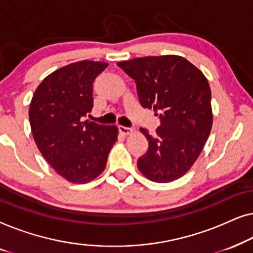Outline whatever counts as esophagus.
I'll return each instance as SVG.
<instances>
[{
  "label": "esophagus",
  "mask_w": 253,
  "mask_h": 253,
  "mask_svg": "<svg viewBox=\"0 0 253 253\" xmlns=\"http://www.w3.org/2000/svg\"><path fill=\"white\" fill-rule=\"evenodd\" d=\"M119 130H120L121 133L126 134V136H127V134H131L133 132V130L131 129V127H126V126H119Z\"/></svg>",
  "instance_id": "34e87169"
}]
</instances>
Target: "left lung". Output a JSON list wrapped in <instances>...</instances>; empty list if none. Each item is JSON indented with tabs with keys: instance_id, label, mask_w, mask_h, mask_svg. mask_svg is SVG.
<instances>
[{
	"instance_id": "obj_1",
	"label": "left lung",
	"mask_w": 253,
	"mask_h": 253,
	"mask_svg": "<svg viewBox=\"0 0 253 253\" xmlns=\"http://www.w3.org/2000/svg\"><path fill=\"white\" fill-rule=\"evenodd\" d=\"M117 65L136 83L141 107L153 108L160 119L153 136L140 129L148 140V150L138 159V168L157 183L182 177L202 153L212 129L206 77L177 55L137 57Z\"/></svg>"
}]
</instances>
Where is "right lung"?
<instances>
[{
    "label": "right lung",
    "mask_w": 253,
    "mask_h": 253,
    "mask_svg": "<svg viewBox=\"0 0 253 253\" xmlns=\"http://www.w3.org/2000/svg\"><path fill=\"white\" fill-rule=\"evenodd\" d=\"M107 67L87 60L65 65L43 79L31 101L34 141L51 168L71 183L98 177L117 140L116 126L84 121L93 108V82Z\"/></svg>",
    "instance_id": "obj_1"
}]
</instances>
